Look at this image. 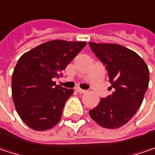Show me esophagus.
I'll return each instance as SVG.
<instances>
[{
  "label": "esophagus",
  "mask_w": 155,
  "mask_h": 155,
  "mask_svg": "<svg viewBox=\"0 0 155 155\" xmlns=\"http://www.w3.org/2000/svg\"><path fill=\"white\" fill-rule=\"evenodd\" d=\"M76 91H77L78 93H79V94H85V93H86L85 90H83V89H81V88H79V87L76 88Z\"/></svg>",
  "instance_id": "34e87169"
}]
</instances>
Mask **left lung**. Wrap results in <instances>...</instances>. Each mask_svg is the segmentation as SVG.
I'll return each mask as SVG.
<instances>
[{"label":"left lung","instance_id":"obj_1","mask_svg":"<svg viewBox=\"0 0 155 155\" xmlns=\"http://www.w3.org/2000/svg\"><path fill=\"white\" fill-rule=\"evenodd\" d=\"M89 46L108 73L112 94L101 98L89 115L101 126L121 127L132 118L142 104L149 83V70L144 60L132 50L117 44Z\"/></svg>","mask_w":155,"mask_h":155}]
</instances>
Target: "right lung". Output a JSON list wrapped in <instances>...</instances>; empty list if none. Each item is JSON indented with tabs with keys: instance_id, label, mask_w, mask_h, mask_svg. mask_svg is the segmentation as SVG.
Segmentation results:
<instances>
[{
	"instance_id": "add662e5",
	"label": "right lung",
	"mask_w": 155,
	"mask_h": 155,
	"mask_svg": "<svg viewBox=\"0 0 155 155\" xmlns=\"http://www.w3.org/2000/svg\"><path fill=\"white\" fill-rule=\"evenodd\" d=\"M83 41L51 40L24 54L12 74V96L17 114L35 130L54 127L73 89L56 85L53 78L85 47Z\"/></svg>"
}]
</instances>
